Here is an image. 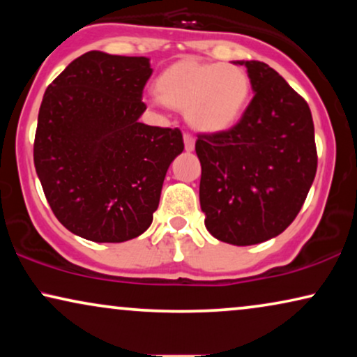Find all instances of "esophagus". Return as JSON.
Wrapping results in <instances>:
<instances>
[{
    "instance_id": "34e87169",
    "label": "esophagus",
    "mask_w": 357,
    "mask_h": 357,
    "mask_svg": "<svg viewBox=\"0 0 357 357\" xmlns=\"http://www.w3.org/2000/svg\"><path fill=\"white\" fill-rule=\"evenodd\" d=\"M183 141H185V149H187V151L195 149V136L192 133H185Z\"/></svg>"
}]
</instances>
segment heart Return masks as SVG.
I'll use <instances>...</instances> for the list:
<instances>
[{"instance_id":"b5f03b06","label":"heart","mask_w":357,"mask_h":357,"mask_svg":"<svg viewBox=\"0 0 357 357\" xmlns=\"http://www.w3.org/2000/svg\"><path fill=\"white\" fill-rule=\"evenodd\" d=\"M154 102L187 112L197 130L218 133L241 120L250 99V77L231 63L175 61L155 81Z\"/></svg>"}]
</instances>
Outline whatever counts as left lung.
<instances>
[{
  "mask_svg": "<svg viewBox=\"0 0 357 357\" xmlns=\"http://www.w3.org/2000/svg\"><path fill=\"white\" fill-rule=\"evenodd\" d=\"M245 65L255 96L232 128L199 133V203L218 241L253 245L280 236L299 214L317 172L305 99L263 61Z\"/></svg>",
  "mask_w": 357,
  "mask_h": 357,
  "instance_id": "1",
  "label": "left lung"
}]
</instances>
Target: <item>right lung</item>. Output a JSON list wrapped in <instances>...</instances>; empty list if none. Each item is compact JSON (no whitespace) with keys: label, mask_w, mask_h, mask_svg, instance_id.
<instances>
[{"label":"right lung","mask_w":357,"mask_h":357,"mask_svg":"<svg viewBox=\"0 0 357 357\" xmlns=\"http://www.w3.org/2000/svg\"><path fill=\"white\" fill-rule=\"evenodd\" d=\"M153 75L144 56L87 52L47 87L33 164L58 221L92 242H125L153 222L178 128L139 123Z\"/></svg>","instance_id":"right-lung-1"}]
</instances>
